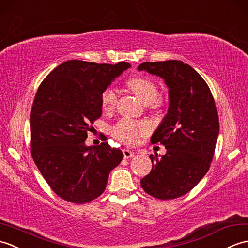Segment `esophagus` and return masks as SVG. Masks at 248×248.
Masks as SVG:
<instances>
[{
  "label": "esophagus",
  "mask_w": 248,
  "mask_h": 248,
  "mask_svg": "<svg viewBox=\"0 0 248 248\" xmlns=\"http://www.w3.org/2000/svg\"><path fill=\"white\" fill-rule=\"evenodd\" d=\"M134 156H135V153L134 152L127 150V148H124V150H123V157L125 159H128V158H131V157H134Z\"/></svg>",
  "instance_id": "obj_1"
}]
</instances>
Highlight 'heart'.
I'll list each match as a JSON object with an SVG mask.
<instances>
[{
	"mask_svg": "<svg viewBox=\"0 0 248 248\" xmlns=\"http://www.w3.org/2000/svg\"><path fill=\"white\" fill-rule=\"evenodd\" d=\"M127 86L145 105L151 104L153 107H157L162 102L161 98L158 96L156 84L150 78L144 76H136L127 81ZM117 100V92L112 88H108L102 94L103 109L106 111L112 110L115 107ZM148 133H150V125L146 122L130 119H122L113 126L111 130V134L115 139L126 144H134L139 137L145 136Z\"/></svg>",
	"mask_w": 248,
	"mask_h": 248,
	"instance_id": "heart-1",
	"label": "heart"
}]
</instances>
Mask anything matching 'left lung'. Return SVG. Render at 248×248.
<instances>
[{"label": "left lung", "instance_id": "8db88e82", "mask_svg": "<svg viewBox=\"0 0 248 248\" xmlns=\"http://www.w3.org/2000/svg\"><path fill=\"white\" fill-rule=\"evenodd\" d=\"M138 71L161 78L169 89L168 112L151 138L167 153L150 156L153 168L141 186L156 199H177L193 189L210 167L219 131L216 104L206 81L180 60L143 62Z\"/></svg>", "mask_w": 248, "mask_h": 248}]
</instances>
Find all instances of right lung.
Instances as JSON below:
<instances>
[{
  "label": "right lung",
  "instance_id": "1",
  "mask_svg": "<svg viewBox=\"0 0 248 248\" xmlns=\"http://www.w3.org/2000/svg\"><path fill=\"white\" fill-rule=\"evenodd\" d=\"M130 68L68 60L41 82L32 104L30 126L31 156L52 190L62 200L84 203L106 189L109 173L123 153L107 142L87 146V133L102 115V94Z\"/></svg>",
  "mask_w": 248,
  "mask_h": 248
}]
</instances>
